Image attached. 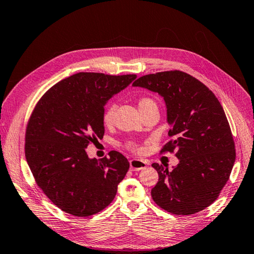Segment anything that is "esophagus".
I'll use <instances>...</instances> for the list:
<instances>
[{
	"mask_svg": "<svg viewBox=\"0 0 254 254\" xmlns=\"http://www.w3.org/2000/svg\"><path fill=\"white\" fill-rule=\"evenodd\" d=\"M129 164H130L131 171H140V170H143V168H145L146 165H148V163L142 161V160H139V159H133V160L129 161Z\"/></svg>",
	"mask_w": 254,
	"mask_h": 254,
	"instance_id": "1",
	"label": "esophagus"
}]
</instances>
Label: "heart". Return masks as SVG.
I'll return each mask as SVG.
<instances>
[{"instance_id": "b5f03b06", "label": "heart", "mask_w": 254, "mask_h": 254, "mask_svg": "<svg viewBox=\"0 0 254 254\" xmlns=\"http://www.w3.org/2000/svg\"><path fill=\"white\" fill-rule=\"evenodd\" d=\"M154 105H156L154 101L149 99V98H141L138 101V108H139L140 112H142V111L151 108V106H154ZM114 113H115V106L113 104L109 105L108 109L105 110L104 114H103V122L106 126H110L113 124V120H114ZM130 149L133 151H139L137 145H134V144L130 145Z\"/></svg>"}]
</instances>
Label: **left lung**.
I'll use <instances>...</instances> for the list:
<instances>
[{
    "instance_id": "8db88e82",
    "label": "left lung",
    "mask_w": 254,
    "mask_h": 254,
    "mask_svg": "<svg viewBox=\"0 0 254 254\" xmlns=\"http://www.w3.org/2000/svg\"><path fill=\"white\" fill-rule=\"evenodd\" d=\"M133 87L163 98L172 137L162 152L176 151L179 163H153L159 182L151 190L155 203L176 215H190L211 205L229 179L235 142L223 106L205 84L179 70L140 77Z\"/></svg>"
}]
</instances>
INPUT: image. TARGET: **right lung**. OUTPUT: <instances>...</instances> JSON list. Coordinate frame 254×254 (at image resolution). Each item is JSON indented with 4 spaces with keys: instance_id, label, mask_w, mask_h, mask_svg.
<instances>
[{
    "instance_id": "obj_1",
    "label": "right lung",
    "mask_w": 254,
    "mask_h": 254,
    "mask_svg": "<svg viewBox=\"0 0 254 254\" xmlns=\"http://www.w3.org/2000/svg\"><path fill=\"white\" fill-rule=\"evenodd\" d=\"M136 78L78 72L50 88L33 110L26 160L39 187L64 212L93 215L114 200L128 160L117 151L109 159H90L86 149L103 138L105 104Z\"/></svg>"
}]
</instances>
